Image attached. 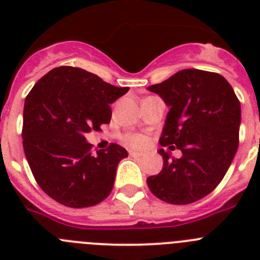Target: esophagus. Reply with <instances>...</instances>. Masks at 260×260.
I'll list each match as a JSON object with an SVG mask.
<instances>
[{
  "label": "esophagus",
  "mask_w": 260,
  "mask_h": 260,
  "mask_svg": "<svg viewBox=\"0 0 260 260\" xmlns=\"http://www.w3.org/2000/svg\"><path fill=\"white\" fill-rule=\"evenodd\" d=\"M130 156H132V157H141L142 153L141 152H135V151H132V152H130Z\"/></svg>",
  "instance_id": "obj_1"
}]
</instances>
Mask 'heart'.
<instances>
[{"instance_id": "obj_1", "label": "heart", "mask_w": 260, "mask_h": 260, "mask_svg": "<svg viewBox=\"0 0 260 260\" xmlns=\"http://www.w3.org/2000/svg\"><path fill=\"white\" fill-rule=\"evenodd\" d=\"M123 142L134 148H144L148 143V139L142 134H126L123 137Z\"/></svg>"}]
</instances>
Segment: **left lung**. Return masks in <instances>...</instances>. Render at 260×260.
Returning <instances> with one entry per match:
<instances>
[{
    "label": "left lung",
    "mask_w": 260,
    "mask_h": 260,
    "mask_svg": "<svg viewBox=\"0 0 260 260\" xmlns=\"http://www.w3.org/2000/svg\"><path fill=\"white\" fill-rule=\"evenodd\" d=\"M169 107L160 144L161 172L147 178L151 192L171 204H190L212 192L228 172L238 148L240 100L222 75L185 69L148 87Z\"/></svg>",
    "instance_id": "1"
}]
</instances>
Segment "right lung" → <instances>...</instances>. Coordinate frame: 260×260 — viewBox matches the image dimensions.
I'll return each mask as SVG.
<instances>
[{
	"mask_svg": "<svg viewBox=\"0 0 260 260\" xmlns=\"http://www.w3.org/2000/svg\"><path fill=\"white\" fill-rule=\"evenodd\" d=\"M127 91L73 66L53 69L32 87L23 110V148L36 182L50 198L84 208L110 194L127 151L110 143L93 155L86 134L110 122L109 104Z\"/></svg>",
	"mask_w": 260,
	"mask_h": 260,
	"instance_id": "right-lung-1",
	"label": "right lung"
}]
</instances>
